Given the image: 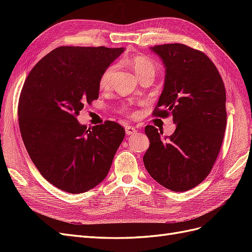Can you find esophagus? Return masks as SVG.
<instances>
[{
	"label": "esophagus",
	"instance_id": "esophagus-1",
	"mask_svg": "<svg viewBox=\"0 0 252 252\" xmlns=\"http://www.w3.org/2000/svg\"><path fill=\"white\" fill-rule=\"evenodd\" d=\"M125 131H126V134H127V135H131V134H133V133L136 132V129H135V127H133V126L127 125V126H125Z\"/></svg>",
	"mask_w": 252,
	"mask_h": 252
}]
</instances>
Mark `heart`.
I'll use <instances>...</instances> for the list:
<instances>
[{"mask_svg":"<svg viewBox=\"0 0 252 252\" xmlns=\"http://www.w3.org/2000/svg\"><path fill=\"white\" fill-rule=\"evenodd\" d=\"M128 63L132 66L135 73L141 79L144 75L152 73L155 74L157 70V64L152 61L149 57L144 55L133 56L128 60ZM118 69L117 64L109 65L106 69L102 72L100 80H98V86L101 89H108L111 87L112 82L114 79V74H116ZM128 114H132L128 112Z\"/></svg>","mask_w":252,"mask_h":252,"instance_id":"obj_1","label":"heart"}]
</instances>
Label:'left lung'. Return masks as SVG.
I'll use <instances>...</instances> for the list:
<instances>
[{"label":"left lung","instance_id":"8db88e82","mask_svg":"<svg viewBox=\"0 0 252 252\" xmlns=\"http://www.w3.org/2000/svg\"><path fill=\"white\" fill-rule=\"evenodd\" d=\"M151 49L166 68L163 93L152 116H172L177 128L163 139L155 126L145 127L150 145L143 162L158 184L187 191L207 178L220 154L227 121L224 82L200 50L177 43Z\"/></svg>","mask_w":252,"mask_h":252}]
</instances>
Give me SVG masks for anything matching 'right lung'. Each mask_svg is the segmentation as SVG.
<instances>
[{
	"instance_id": "right-lung-1",
	"label": "right lung",
	"mask_w": 252,
	"mask_h": 252,
	"mask_svg": "<svg viewBox=\"0 0 252 252\" xmlns=\"http://www.w3.org/2000/svg\"><path fill=\"white\" fill-rule=\"evenodd\" d=\"M124 48L61 46L37 62L19 98V125L33 164L50 184L86 192L106 178L125 129L112 121L88 128L77 116L98 98L102 72Z\"/></svg>"
}]
</instances>
